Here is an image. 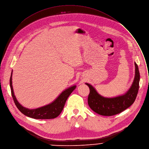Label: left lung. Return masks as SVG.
Returning a JSON list of instances; mask_svg holds the SVG:
<instances>
[{
	"instance_id": "1",
	"label": "left lung",
	"mask_w": 149,
	"mask_h": 149,
	"mask_svg": "<svg viewBox=\"0 0 149 149\" xmlns=\"http://www.w3.org/2000/svg\"><path fill=\"white\" fill-rule=\"evenodd\" d=\"M135 66L136 74L134 81L130 90L124 95L113 98L104 97L91 85L86 83L90 88L88 104L94 112L103 116H112L124 111L133 104L138 94L140 81V72L136 63Z\"/></svg>"
}]
</instances>
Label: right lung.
I'll return each instance as SVG.
<instances>
[{"mask_svg":"<svg viewBox=\"0 0 149 149\" xmlns=\"http://www.w3.org/2000/svg\"><path fill=\"white\" fill-rule=\"evenodd\" d=\"M12 71L10 78V87L12 96L16 106L22 113L25 116L34 119H49L55 118L58 116L63 109V107L68 97L70 96L71 93L75 90L76 87V86H74L65 90L60 94L59 97L55 101L49 104L35 109H29L20 104L14 95L12 85Z\"/></svg>","mask_w":149,"mask_h":149,"instance_id":"1","label":"right lung"}]
</instances>
